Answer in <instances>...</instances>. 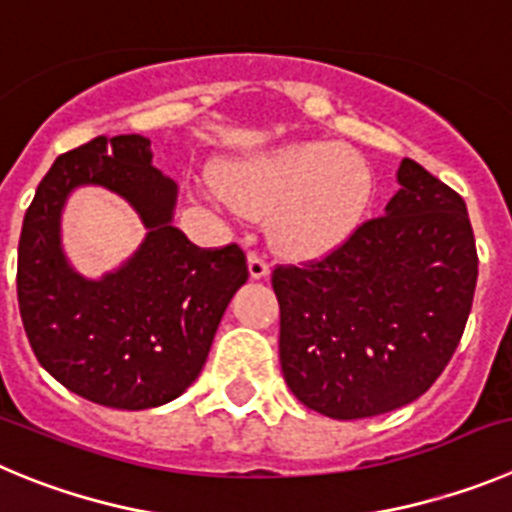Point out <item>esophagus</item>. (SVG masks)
<instances>
[{"label": "esophagus", "instance_id": "esophagus-1", "mask_svg": "<svg viewBox=\"0 0 512 512\" xmlns=\"http://www.w3.org/2000/svg\"><path fill=\"white\" fill-rule=\"evenodd\" d=\"M247 265H250V275L257 280L265 278V275L270 273V262H267V257L257 250L247 252Z\"/></svg>", "mask_w": 512, "mask_h": 512}]
</instances>
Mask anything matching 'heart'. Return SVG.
<instances>
[{
    "instance_id": "b5f03b06",
    "label": "heart",
    "mask_w": 512,
    "mask_h": 512,
    "mask_svg": "<svg viewBox=\"0 0 512 512\" xmlns=\"http://www.w3.org/2000/svg\"><path fill=\"white\" fill-rule=\"evenodd\" d=\"M216 201L245 214L275 216V242L288 255L316 257L339 247L362 222L372 196V170L349 147L290 142L222 168L211 181Z\"/></svg>"
}]
</instances>
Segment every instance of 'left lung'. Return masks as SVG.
Instances as JSON below:
<instances>
[{"instance_id": "8db88e82", "label": "left lung", "mask_w": 512, "mask_h": 512, "mask_svg": "<svg viewBox=\"0 0 512 512\" xmlns=\"http://www.w3.org/2000/svg\"><path fill=\"white\" fill-rule=\"evenodd\" d=\"M385 214L301 265H275L280 367L306 408L336 421L421 398L449 365L477 285L467 206L416 160Z\"/></svg>"}]
</instances>
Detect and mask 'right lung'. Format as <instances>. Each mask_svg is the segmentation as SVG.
I'll list each match as a JSON object with an SVG mask.
<instances>
[{
  "label": "right lung",
  "mask_w": 512,
  "mask_h": 512,
  "mask_svg": "<svg viewBox=\"0 0 512 512\" xmlns=\"http://www.w3.org/2000/svg\"><path fill=\"white\" fill-rule=\"evenodd\" d=\"M81 182L117 190L151 229L141 252L101 281L73 274L57 239L62 201ZM173 204L176 183L153 168L150 140L119 135L58 155L27 206L17 255L22 326L40 365L91 403L142 411L178 398L250 275L237 242L199 247L173 227Z\"/></svg>",
  "instance_id": "right-lung-1"
}]
</instances>
